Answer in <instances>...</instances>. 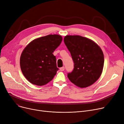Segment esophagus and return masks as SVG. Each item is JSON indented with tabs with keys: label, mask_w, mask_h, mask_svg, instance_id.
Returning <instances> with one entry per match:
<instances>
[{
	"label": "esophagus",
	"mask_w": 124,
	"mask_h": 124,
	"mask_svg": "<svg viewBox=\"0 0 124 124\" xmlns=\"http://www.w3.org/2000/svg\"><path fill=\"white\" fill-rule=\"evenodd\" d=\"M60 70H61V71H63V70H64V67H62V68H60Z\"/></svg>",
	"instance_id": "34e87169"
}]
</instances>
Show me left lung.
Here are the masks:
<instances>
[{
    "instance_id": "left-lung-1",
    "label": "left lung",
    "mask_w": 124,
    "mask_h": 124,
    "mask_svg": "<svg viewBox=\"0 0 124 124\" xmlns=\"http://www.w3.org/2000/svg\"><path fill=\"white\" fill-rule=\"evenodd\" d=\"M64 42L74 63L73 71L68 74L70 81L80 88L92 85L102 72L104 55L93 41L79 35H67Z\"/></svg>"
}]
</instances>
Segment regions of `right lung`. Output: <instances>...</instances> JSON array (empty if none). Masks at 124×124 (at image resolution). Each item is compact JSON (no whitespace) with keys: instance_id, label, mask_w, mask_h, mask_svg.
Wrapping results in <instances>:
<instances>
[{"instance_id":"add662e5","label":"right lung","mask_w":124,"mask_h":124,"mask_svg":"<svg viewBox=\"0 0 124 124\" xmlns=\"http://www.w3.org/2000/svg\"><path fill=\"white\" fill-rule=\"evenodd\" d=\"M59 35H48L35 39L23 51L20 67L25 78L31 83L43 86L51 81L58 68L53 52L62 42Z\"/></svg>"}]
</instances>
